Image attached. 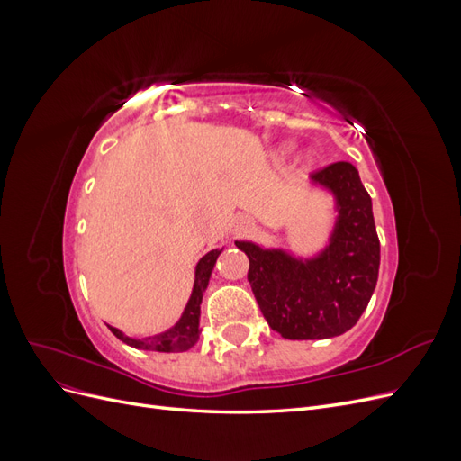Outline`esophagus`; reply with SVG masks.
<instances>
[{"instance_id": "esophagus-1", "label": "esophagus", "mask_w": 461, "mask_h": 461, "mask_svg": "<svg viewBox=\"0 0 461 461\" xmlns=\"http://www.w3.org/2000/svg\"><path fill=\"white\" fill-rule=\"evenodd\" d=\"M248 229H249V219L248 217H244V215L234 217L232 234H244V232H248Z\"/></svg>"}]
</instances>
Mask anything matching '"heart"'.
<instances>
[{"label":"heart","instance_id":"1","mask_svg":"<svg viewBox=\"0 0 461 461\" xmlns=\"http://www.w3.org/2000/svg\"><path fill=\"white\" fill-rule=\"evenodd\" d=\"M292 153H294V144H292V142L278 144V146L273 149V153H271L273 163H275V165H285V163L292 158ZM315 161H317V156H315L313 149H303V151L300 153V156H298V159H296L298 169H300L302 173L312 171Z\"/></svg>","mask_w":461,"mask_h":461}]
</instances>
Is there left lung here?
I'll list each match as a JSON object with an SVG mask.
<instances>
[{
  "label": "left lung",
  "instance_id": "1",
  "mask_svg": "<svg viewBox=\"0 0 461 461\" xmlns=\"http://www.w3.org/2000/svg\"><path fill=\"white\" fill-rule=\"evenodd\" d=\"M310 186L332 198L334 222L327 244L302 258L285 248L236 240L249 259L263 317L288 340H321L350 330L366 312L379 278L381 244L373 205L356 167L348 161L312 175Z\"/></svg>",
  "mask_w": 461,
  "mask_h": 461
}]
</instances>
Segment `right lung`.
<instances>
[{
	"label": "right lung",
	"instance_id": "obj_1",
	"mask_svg": "<svg viewBox=\"0 0 461 461\" xmlns=\"http://www.w3.org/2000/svg\"><path fill=\"white\" fill-rule=\"evenodd\" d=\"M222 252V248L219 249H212V252H207L196 265V278H194V286H192V294L188 298L186 308L180 315V319L176 323L167 329L159 334H151V337L146 339H132L127 337L122 330L115 329V327H109V330L115 334L119 340H122L124 344H129L132 348H138V350H151V352H186L188 348H192L194 344L198 342L200 339V305H202V298H203V292L209 285V278H212L213 267L217 263L219 254Z\"/></svg>",
	"mask_w": 461,
	"mask_h": 461
}]
</instances>
